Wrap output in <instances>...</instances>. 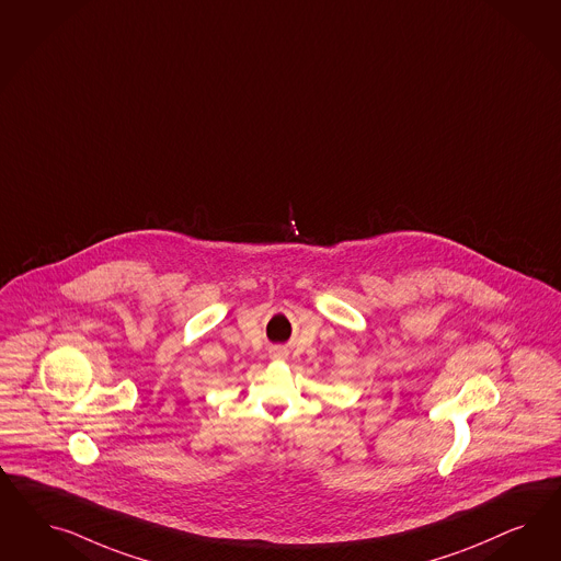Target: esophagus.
<instances>
[{
	"label": "esophagus",
	"mask_w": 561,
	"mask_h": 561,
	"mask_svg": "<svg viewBox=\"0 0 561 561\" xmlns=\"http://www.w3.org/2000/svg\"><path fill=\"white\" fill-rule=\"evenodd\" d=\"M272 357H284V352L282 350H273Z\"/></svg>",
	"instance_id": "esophagus-1"
}]
</instances>
